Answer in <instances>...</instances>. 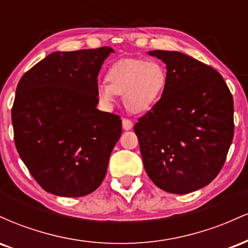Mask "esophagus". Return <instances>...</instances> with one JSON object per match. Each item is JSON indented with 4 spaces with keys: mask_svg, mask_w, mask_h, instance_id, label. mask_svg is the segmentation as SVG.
Wrapping results in <instances>:
<instances>
[{
    "mask_svg": "<svg viewBox=\"0 0 248 248\" xmlns=\"http://www.w3.org/2000/svg\"><path fill=\"white\" fill-rule=\"evenodd\" d=\"M133 122L130 120H128V119H122V128H124V130H130L133 128Z\"/></svg>",
    "mask_w": 248,
    "mask_h": 248,
    "instance_id": "1",
    "label": "esophagus"
}]
</instances>
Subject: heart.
<instances>
[{"label":"heart","mask_w":248,"mask_h":248,"mask_svg":"<svg viewBox=\"0 0 248 248\" xmlns=\"http://www.w3.org/2000/svg\"><path fill=\"white\" fill-rule=\"evenodd\" d=\"M106 82L96 86V98L105 108L113 107L115 95L134 114L149 112L161 100L168 85L166 67L160 62L127 58L114 62L106 73Z\"/></svg>","instance_id":"obj_1"}]
</instances>
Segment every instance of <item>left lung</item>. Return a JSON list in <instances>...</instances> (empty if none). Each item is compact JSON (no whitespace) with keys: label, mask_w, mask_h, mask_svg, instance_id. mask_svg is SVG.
<instances>
[{"label":"left lung","mask_w":248,"mask_h":248,"mask_svg":"<svg viewBox=\"0 0 248 248\" xmlns=\"http://www.w3.org/2000/svg\"><path fill=\"white\" fill-rule=\"evenodd\" d=\"M167 65L161 100L134 126L144 169L176 195L211 183L232 143L233 98L216 70L179 51H149Z\"/></svg>","instance_id":"left-lung-1"}]
</instances>
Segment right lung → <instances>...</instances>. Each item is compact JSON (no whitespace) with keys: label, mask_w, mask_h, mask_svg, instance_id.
Masks as SVG:
<instances>
[{"label":"right lung","mask_w":248,"mask_h":248,"mask_svg":"<svg viewBox=\"0 0 248 248\" xmlns=\"http://www.w3.org/2000/svg\"><path fill=\"white\" fill-rule=\"evenodd\" d=\"M114 50L50 53L22 77L11 110L19 157L45 191L82 197L104 181L121 136L118 115L96 108L99 71Z\"/></svg>","instance_id":"add662e5"}]
</instances>
